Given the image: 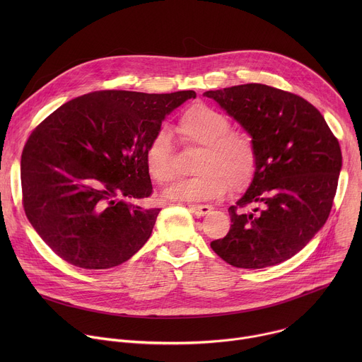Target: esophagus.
Listing matches in <instances>:
<instances>
[{
    "mask_svg": "<svg viewBox=\"0 0 362 362\" xmlns=\"http://www.w3.org/2000/svg\"><path fill=\"white\" fill-rule=\"evenodd\" d=\"M189 211L196 216H204L212 211V206L209 204H189Z\"/></svg>",
    "mask_w": 362,
    "mask_h": 362,
    "instance_id": "obj_1",
    "label": "esophagus"
}]
</instances>
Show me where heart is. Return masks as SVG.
I'll list each match as a JSON object with an SVG mask.
<instances>
[{"instance_id": "heart-1", "label": "heart", "mask_w": 362, "mask_h": 362, "mask_svg": "<svg viewBox=\"0 0 362 362\" xmlns=\"http://www.w3.org/2000/svg\"><path fill=\"white\" fill-rule=\"evenodd\" d=\"M229 117L219 110L194 105L179 120L180 140L200 148L194 170L197 175L182 179L165 192L175 202H200L221 197L228 187H246L256 172V147L252 137L232 132ZM146 168L153 180L168 183L175 177L173 144L168 130L153 136L146 147Z\"/></svg>"}]
</instances>
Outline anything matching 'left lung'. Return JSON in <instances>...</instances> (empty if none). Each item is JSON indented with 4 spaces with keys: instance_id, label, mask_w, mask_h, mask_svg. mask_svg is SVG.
<instances>
[{
    "instance_id": "8db88e82",
    "label": "left lung",
    "mask_w": 362,
    "mask_h": 362,
    "mask_svg": "<svg viewBox=\"0 0 362 362\" xmlns=\"http://www.w3.org/2000/svg\"><path fill=\"white\" fill-rule=\"evenodd\" d=\"M203 95L233 117L256 147L253 179L229 208L228 235L212 249L245 269L291 259L329 216L342 168L337 137L311 103L271 86L240 84Z\"/></svg>"
}]
</instances>
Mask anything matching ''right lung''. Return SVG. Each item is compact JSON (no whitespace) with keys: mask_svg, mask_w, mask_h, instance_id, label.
Returning <instances> with one entry per match:
<instances>
[{"mask_svg":"<svg viewBox=\"0 0 362 362\" xmlns=\"http://www.w3.org/2000/svg\"><path fill=\"white\" fill-rule=\"evenodd\" d=\"M193 90L147 94L103 90L73 98L28 137L21 156L25 215L66 262L117 267L140 250L160 209L151 194L146 147Z\"/></svg>","mask_w":362,"mask_h":362,"instance_id":"1","label":"right lung"}]
</instances>
